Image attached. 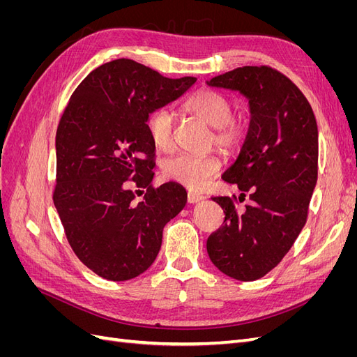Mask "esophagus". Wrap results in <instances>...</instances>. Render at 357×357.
<instances>
[{"label":"esophagus","mask_w":357,"mask_h":357,"mask_svg":"<svg viewBox=\"0 0 357 357\" xmlns=\"http://www.w3.org/2000/svg\"><path fill=\"white\" fill-rule=\"evenodd\" d=\"M204 199V195H201V193H197V192H189L188 193V201L190 204H195V202H199Z\"/></svg>","instance_id":"34e87169"}]
</instances>
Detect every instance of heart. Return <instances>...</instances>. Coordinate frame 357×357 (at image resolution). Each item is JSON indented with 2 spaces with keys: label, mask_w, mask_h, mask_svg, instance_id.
Here are the masks:
<instances>
[{
  "label": "heart",
  "mask_w": 357,
  "mask_h": 357,
  "mask_svg": "<svg viewBox=\"0 0 357 357\" xmlns=\"http://www.w3.org/2000/svg\"><path fill=\"white\" fill-rule=\"evenodd\" d=\"M183 110L213 128L215 146L223 150L240 147L247 135V122L235 114L231 100L214 89H201L183 102ZM147 134L156 149L168 152L174 144V117L167 109H156L147 117ZM220 171V162L214 156H193L181 153L164 164L167 178L190 190H201Z\"/></svg>",
  "instance_id": "heart-1"
}]
</instances>
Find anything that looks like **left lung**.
I'll return each instance as SVG.
<instances>
[{"instance_id": "obj_1", "label": "left lung", "mask_w": 357, "mask_h": 357, "mask_svg": "<svg viewBox=\"0 0 357 357\" xmlns=\"http://www.w3.org/2000/svg\"><path fill=\"white\" fill-rule=\"evenodd\" d=\"M210 86L240 91L250 104V126L241 152L222 178L236 183V197H214L223 226L207 240L211 262L240 282L275 268L308 218L317 181L319 132L314 113L298 86L268 66H247L213 77Z\"/></svg>"}]
</instances>
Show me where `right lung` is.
I'll return each mask as SVG.
<instances>
[{
  "label": "right lung",
  "instance_id": "add662e5",
  "mask_svg": "<svg viewBox=\"0 0 357 357\" xmlns=\"http://www.w3.org/2000/svg\"><path fill=\"white\" fill-rule=\"evenodd\" d=\"M195 82L116 59L73 92L56 131L53 202L73 252L96 275L125 282L143 274L164 226L185 207L188 193L177 183L152 186L155 146L146 123Z\"/></svg>",
  "mask_w": 357,
  "mask_h": 357
}]
</instances>
